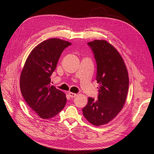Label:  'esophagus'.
<instances>
[{"mask_svg":"<svg viewBox=\"0 0 154 154\" xmlns=\"http://www.w3.org/2000/svg\"><path fill=\"white\" fill-rule=\"evenodd\" d=\"M69 96L71 98H75V96H77V94L70 92H69Z\"/></svg>","mask_w":154,"mask_h":154,"instance_id":"obj_1","label":"esophagus"}]
</instances>
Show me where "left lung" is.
Instances as JSON below:
<instances>
[{
	"label": "left lung",
	"instance_id": "obj_1",
	"mask_svg": "<svg viewBox=\"0 0 154 154\" xmlns=\"http://www.w3.org/2000/svg\"><path fill=\"white\" fill-rule=\"evenodd\" d=\"M97 64L98 100L88 98L83 109L85 118L94 126L108 124L123 109L128 91L129 77L126 64L118 51L106 40L88 43Z\"/></svg>",
	"mask_w": 154,
	"mask_h": 154
}]
</instances>
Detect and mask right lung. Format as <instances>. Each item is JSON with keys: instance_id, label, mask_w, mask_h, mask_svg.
I'll return each mask as SVG.
<instances>
[{"instance_id": "add662e5", "label": "right lung", "mask_w": 154, "mask_h": 154, "mask_svg": "<svg viewBox=\"0 0 154 154\" xmlns=\"http://www.w3.org/2000/svg\"><path fill=\"white\" fill-rule=\"evenodd\" d=\"M71 45L56 38L43 41L31 51L21 72L20 86L23 97L42 119L56 116L66 105V94L51 85L50 77L62 52Z\"/></svg>"}]
</instances>
